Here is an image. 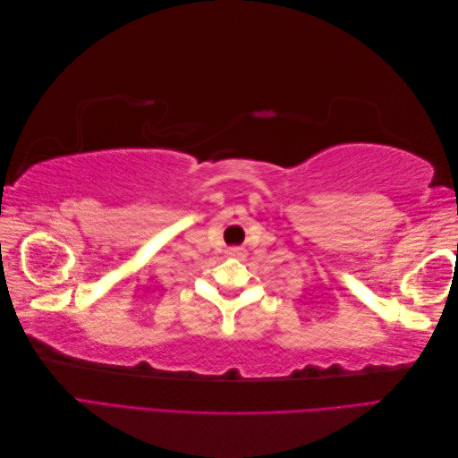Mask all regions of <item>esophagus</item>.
I'll return each instance as SVG.
<instances>
[{
  "mask_svg": "<svg viewBox=\"0 0 458 458\" xmlns=\"http://www.w3.org/2000/svg\"><path fill=\"white\" fill-rule=\"evenodd\" d=\"M241 254H242L241 248H229L227 250V256H241Z\"/></svg>",
  "mask_w": 458,
  "mask_h": 458,
  "instance_id": "34e87169",
  "label": "esophagus"
}]
</instances>
